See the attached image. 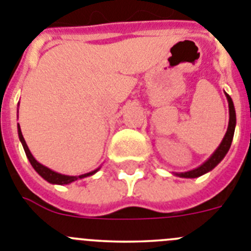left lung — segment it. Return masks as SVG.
Segmentation results:
<instances>
[{"mask_svg":"<svg viewBox=\"0 0 251 251\" xmlns=\"http://www.w3.org/2000/svg\"><path fill=\"white\" fill-rule=\"evenodd\" d=\"M227 102H229V126H227V131L225 134L224 139L221 141L220 146L216 149L215 152L211 155L209 160L206 162L199 166L198 169H194L191 171H187V173H181V174H176L177 176H181V177H198V176H201L204 174H206L207 171L213 170L216 165L224 159V156L226 155V152L229 151L230 146H231L232 137H234V131H235V125H236V115H235V109H234V103H232L231 98L226 94Z\"/></svg>","mask_w":251,"mask_h":251,"instance_id":"obj_1","label":"left lung"}]
</instances>
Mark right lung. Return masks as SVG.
I'll return each instance as SVG.
<instances>
[{
  "instance_id": "add662e5",
  "label": "right lung",
  "mask_w": 251,
  "mask_h": 251,
  "mask_svg": "<svg viewBox=\"0 0 251 251\" xmlns=\"http://www.w3.org/2000/svg\"><path fill=\"white\" fill-rule=\"evenodd\" d=\"M19 136H20V140H21V142H22V146H24V149H25V152H26V156L28 157V160H30V162H31V165L33 166V169H35V170L37 171V173L40 174V175H41L45 180H47V181L51 182V184H58V185L70 184V182L75 181V180H77V179H82V177H86V176L92 175V174H95L96 171H98V170H95V171H91V173L83 174V175H80V176H67V175H61V174L55 173V171L50 170L49 168H46V166H44V165H41L40 162L36 161L35 157L32 156V153L30 152V150H28V148H27V144H26V141H25L24 136H22L20 125H19Z\"/></svg>"
}]
</instances>
